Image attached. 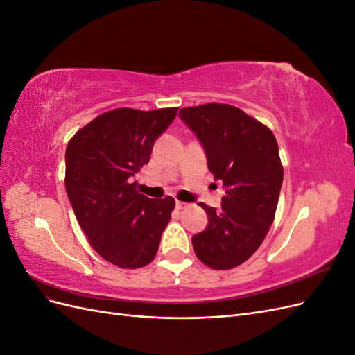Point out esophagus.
I'll return each instance as SVG.
<instances>
[{
  "mask_svg": "<svg viewBox=\"0 0 355 355\" xmlns=\"http://www.w3.org/2000/svg\"><path fill=\"white\" fill-rule=\"evenodd\" d=\"M189 206L188 202H184V201H176V209L178 210H184V209H187Z\"/></svg>",
  "mask_w": 355,
  "mask_h": 355,
  "instance_id": "34e87169",
  "label": "esophagus"
}]
</instances>
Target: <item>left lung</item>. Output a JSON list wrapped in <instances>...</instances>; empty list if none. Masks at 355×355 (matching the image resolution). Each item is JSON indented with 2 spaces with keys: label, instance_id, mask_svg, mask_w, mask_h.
Listing matches in <instances>:
<instances>
[{
  "label": "left lung",
  "instance_id": "8db88e82",
  "mask_svg": "<svg viewBox=\"0 0 355 355\" xmlns=\"http://www.w3.org/2000/svg\"><path fill=\"white\" fill-rule=\"evenodd\" d=\"M197 135L214 180H222L220 210L200 202L207 228L192 237L198 259L231 270L259 249L275 218L283 164L274 133L237 106L206 103L179 111Z\"/></svg>",
  "mask_w": 355,
  "mask_h": 355
}]
</instances>
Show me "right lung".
Listing matches in <instances>:
<instances>
[{
  "mask_svg": "<svg viewBox=\"0 0 355 355\" xmlns=\"http://www.w3.org/2000/svg\"><path fill=\"white\" fill-rule=\"evenodd\" d=\"M179 108L103 112L75 133L67 146L65 188L90 245L125 270L154 261L175 198H148L133 176L148 164L155 139Z\"/></svg>",
  "mask_w": 355,
  "mask_h": 355,
  "instance_id": "1",
  "label": "right lung"
}]
</instances>
